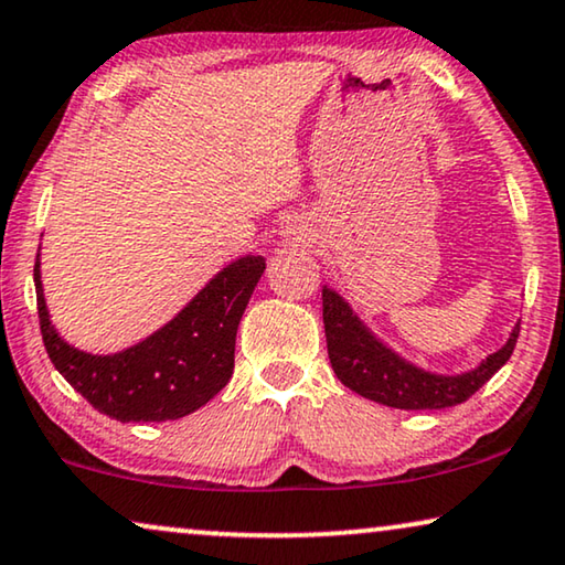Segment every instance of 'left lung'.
Masks as SVG:
<instances>
[{
    "mask_svg": "<svg viewBox=\"0 0 565 565\" xmlns=\"http://www.w3.org/2000/svg\"><path fill=\"white\" fill-rule=\"evenodd\" d=\"M323 329L337 377L356 395L399 411H440L466 403L497 370H502L520 337V326H514L504 347L489 354L477 370L444 377L407 364L380 343L354 316L349 302L329 288H323Z\"/></svg>",
    "mask_w": 565,
    "mask_h": 565,
    "instance_id": "left-lung-1",
    "label": "left lung"
}]
</instances>
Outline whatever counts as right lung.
Returning <instances> with one entry per match:
<instances>
[{"label":"right lung","instance_id":"right-lung-1","mask_svg":"<svg viewBox=\"0 0 565 565\" xmlns=\"http://www.w3.org/2000/svg\"><path fill=\"white\" fill-rule=\"evenodd\" d=\"M263 273L265 257L236 259L152 337L119 354L96 356L73 349L53 329L35 259L45 351L65 382L111 420H178L206 405L232 380L236 329Z\"/></svg>","mask_w":565,"mask_h":565}]
</instances>
